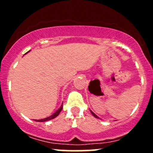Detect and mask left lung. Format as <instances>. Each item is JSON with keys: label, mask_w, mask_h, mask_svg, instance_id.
I'll return each instance as SVG.
<instances>
[{"label": "left lung", "mask_w": 153, "mask_h": 153, "mask_svg": "<svg viewBox=\"0 0 153 153\" xmlns=\"http://www.w3.org/2000/svg\"><path fill=\"white\" fill-rule=\"evenodd\" d=\"M90 112H91V113H92V115H93V116H94V117H95V118H98V119H100V118H99V117H98V115H95V113H94V112H92V110H90Z\"/></svg>", "instance_id": "1"}]
</instances>
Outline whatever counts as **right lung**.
<instances>
[{"label": "right lung", "mask_w": 153, "mask_h": 153, "mask_svg": "<svg viewBox=\"0 0 153 153\" xmlns=\"http://www.w3.org/2000/svg\"><path fill=\"white\" fill-rule=\"evenodd\" d=\"M62 108H63V104H61V107L59 108V109H58L57 111H55V112H54L52 115H51L49 117H47V118H42V119H39V120H35V121H38V122H45V121H50V120L53 119V118H56L57 116H58V115H59V113L61 112V111L62 110Z\"/></svg>", "instance_id": "1"}]
</instances>
